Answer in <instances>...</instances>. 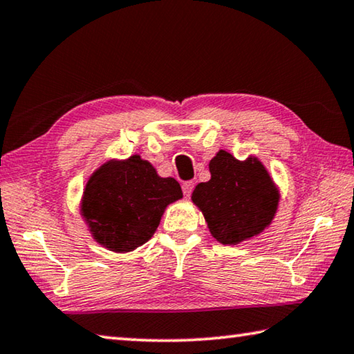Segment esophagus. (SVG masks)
Here are the masks:
<instances>
[{
  "instance_id": "obj_1",
  "label": "esophagus",
  "mask_w": 354,
  "mask_h": 354,
  "mask_svg": "<svg viewBox=\"0 0 354 354\" xmlns=\"http://www.w3.org/2000/svg\"><path fill=\"white\" fill-rule=\"evenodd\" d=\"M194 182H191V180H188V182H183V185H182V189H183V194H185V197H189L191 196V193H193V189H194Z\"/></svg>"
}]
</instances>
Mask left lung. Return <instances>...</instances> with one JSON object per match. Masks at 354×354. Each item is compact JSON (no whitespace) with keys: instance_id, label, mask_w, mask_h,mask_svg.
<instances>
[{"instance_id":"8db88e82","label":"left lung","mask_w":354,"mask_h":354,"mask_svg":"<svg viewBox=\"0 0 354 354\" xmlns=\"http://www.w3.org/2000/svg\"><path fill=\"white\" fill-rule=\"evenodd\" d=\"M209 172L212 178L196 187L193 202L213 236L222 244H238L261 233L274 219L280 199L261 161H239L219 151L209 161Z\"/></svg>"}]
</instances>
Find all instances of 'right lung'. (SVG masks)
I'll use <instances>...</instances> for the list:
<instances>
[{
    "mask_svg": "<svg viewBox=\"0 0 354 354\" xmlns=\"http://www.w3.org/2000/svg\"><path fill=\"white\" fill-rule=\"evenodd\" d=\"M183 197L176 178H161L140 155L109 161L90 177L82 214L99 244L132 252L153 236L169 203Z\"/></svg>",
    "mask_w": 354,
    "mask_h": 354,
    "instance_id": "add662e5",
    "label": "right lung"
}]
</instances>
